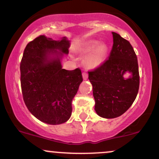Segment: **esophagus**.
Instances as JSON below:
<instances>
[{"label": "esophagus", "mask_w": 159, "mask_h": 159, "mask_svg": "<svg viewBox=\"0 0 159 159\" xmlns=\"http://www.w3.org/2000/svg\"><path fill=\"white\" fill-rule=\"evenodd\" d=\"M82 75H83V78L84 80H87V78H88V73H87V72H83Z\"/></svg>", "instance_id": "34e87169"}]
</instances>
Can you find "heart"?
Masks as SVG:
<instances>
[{"instance_id": "heart-1", "label": "heart", "mask_w": 159, "mask_h": 159, "mask_svg": "<svg viewBox=\"0 0 159 159\" xmlns=\"http://www.w3.org/2000/svg\"><path fill=\"white\" fill-rule=\"evenodd\" d=\"M81 52L87 54L84 59V64L87 68L95 69L102 64L107 54V46L104 43L98 44L96 40L88 42L82 47Z\"/></svg>"}]
</instances>
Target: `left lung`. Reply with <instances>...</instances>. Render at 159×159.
Listing matches in <instances>:
<instances>
[{
  "label": "left lung",
  "mask_w": 159,
  "mask_h": 159,
  "mask_svg": "<svg viewBox=\"0 0 159 159\" xmlns=\"http://www.w3.org/2000/svg\"><path fill=\"white\" fill-rule=\"evenodd\" d=\"M114 44L102 64L90 71L95 110L107 119L117 117L126 111L135 100L140 84L138 58L129 41L112 32ZM126 74L129 77L125 78Z\"/></svg>",
  "instance_id": "obj_1"
}]
</instances>
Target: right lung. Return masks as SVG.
<instances>
[{
	"mask_svg": "<svg viewBox=\"0 0 159 159\" xmlns=\"http://www.w3.org/2000/svg\"><path fill=\"white\" fill-rule=\"evenodd\" d=\"M69 45L65 37L55 41L39 36L26 45L20 63L24 102L35 117L50 125L70 118L72 101L83 81L79 68L62 69L61 59Z\"/></svg>",
	"mask_w": 159,
	"mask_h": 159,
	"instance_id": "right-lung-1",
	"label": "right lung"
}]
</instances>
